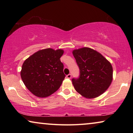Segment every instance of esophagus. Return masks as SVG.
<instances>
[{
	"mask_svg": "<svg viewBox=\"0 0 133 133\" xmlns=\"http://www.w3.org/2000/svg\"><path fill=\"white\" fill-rule=\"evenodd\" d=\"M66 77L68 78H71V74H69V75H67Z\"/></svg>",
	"mask_w": 133,
	"mask_h": 133,
	"instance_id": "esophagus-1",
	"label": "esophagus"
}]
</instances>
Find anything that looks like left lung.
<instances>
[{
	"instance_id": "obj_1",
	"label": "left lung",
	"mask_w": 133,
	"mask_h": 133,
	"mask_svg": "<svg viewBox=\"0 0 133 133\" xmlns=\"http://www.w3.org/2000/svg\"><path fill=\"white\" fill-rule=\"evenodd\" d=\"M80 75L72 78L76 91L84 97L95 98L109 88L112 79L110 63L97 51L83 48L73 51Z\"/></svg>"
}]
</instances>
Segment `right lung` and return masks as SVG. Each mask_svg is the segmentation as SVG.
<instances>
[{
  "label": "right lung",
  "mask_w": 133,
  "mask_h": 133,
  "mask_svg": "<svg viewBox=\"0 0 133 133\" xmlns=\"http://www.w3.org/2000/svg\"><path fill=\"white\" fill-rule=\"evenodd\" d=\"M63 53L62 49H43L24 62L21 77L31 93L39 97H46L60 88L66 77L60 59Z\"/></svg>",
  "instance_id": "add662e5"
}]
</instances>
